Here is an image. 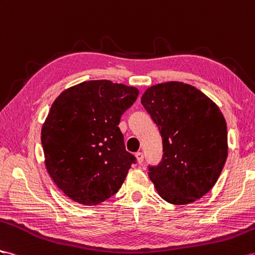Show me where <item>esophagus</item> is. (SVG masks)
<instances>
[{
    "instance_id": "obj_1",
    "label": "esophagus",
    "mask_w": 255,
    "mask_h": 255,
    "mask_svg": "<svg viewBox=\"0 0 255 255\" xmlns=\"http://www.w3.org/2000/svg\"><path fill=\"white\" fill-rule=\"evenodd\" d=\"M135 157H136V159H138V162H139V164H142L143 160H144V155H143V153H142V152L135 153Z\"/></svg>"
}]
</instances>
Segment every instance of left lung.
<instances>
[{"label":"left lung","mask_w":255,"mask_h":255,"mask_svg":"<svg viewBox=\"0 0 255 255\" xmlns=\"http://www.w3.org/2000/svg\"><path fill=\"white\" fill-rule=\"evenodd\" d=\"M141 103L162 139L158 165L148 174L162 199L187 205L217 183L227 158V127L220 109L191 85L168 82L148 88Z\"/></svg>","instance_id":"1"}]
</instances>
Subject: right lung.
I'll list each match as a JSON object with an SVG mask.
<instances>
[{"label":"right lung","mask_w":255,"mask_h":255,"mask_svg":"<svg viewBox=\"0 0 255 255\" xmlns=\"http://www.w3.org/2000/svg\"><path fill=\"white\" fill-rule=\"evenodd\" d=\"M139 90L110 81H89L57 98L42 128L45 164L60 190L93 206L119 192L136 164L119 127Z\"/></svg>","instance_id":"1"}]
</instances>
